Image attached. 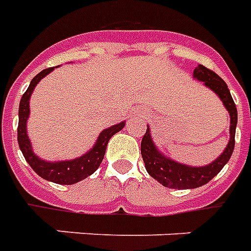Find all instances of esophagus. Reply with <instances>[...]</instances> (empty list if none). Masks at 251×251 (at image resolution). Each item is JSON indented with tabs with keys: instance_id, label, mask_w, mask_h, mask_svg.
I'll return each mask as SVG.
<instances>
[{
	"instance_id": "1",
	"label": "esophagus",
	"mask_w": 251,
	"mask_h": 251,
	"mask_svg": "<svg viewBox=\"0 0 251 251\" xmlns=\"http://www.w3.org/2000/svg\"><path fill=\"white\" fill-rule=\"evenodd\" d=\"M142 116H143V115H142Z\"/></svg>"
}]
</instances>
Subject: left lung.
Masks as SVG:
<instances>
[{
  "mask_svg": "<svg viewBox=\"0 0 251 251\" xmlns=\"http://www.w3.org/2000/svg\"><path fill=\"white\" fill-rule=\"evenodd\" d=\"M193 78L204 82V85L212 92L218 94L226 109L230 113V140L226 146L225 151L214 162L208 163L205 166H189L177 161H173L169 157H165L161 151L158 150L155 143L151 138L150 127H147L145 136L142 139L140 151L142 158L145 162L146 170L154 179H157L159 184H162L170 189H193L199 186L205 185L216 174L223 169L226 163L230 161L231 154L235 146V128L238 122V112H236L235 102L231 97V93L227 83L222 78L207 69L205 66L199 65L193 72Z\"/></svg>",
  "mask_w": 251,
  "mask_h": 251,
  "instance_id": "8db88e82",
  "label": "left lung"
}]
</instances>
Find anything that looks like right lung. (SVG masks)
I'll return each instance as SVG.
<instances>
[{
  "mask_svg": "<svg viewBox=\"0 0 251 251\" xmlns=\"http://www.w3.org/2000/svg\"><path fill=\"white\" fill-rule=\"evenodd\" d=\"M54 70V67L46 69L43 72H40L36 77L29 83V86L26 89V92L23 94L19 106V127H17V140L19 146L23 152V155L25 158V161L29 163L35 173H37L42 178L60 184V185H73L75 182H79L81 179H85L90 174H93L104 159L105 155L106 145L113 135L122 131L123 127L126 126V122L115 124L109 128L104 129L100 135L99 139L96 142V145L90 150L83 154L81 157L70 161H58V162H49L37 157L33 152L31 146V140L26 134V120L29 117V99L33 92V89L37 83L40 82L47 74Z\"/></svg>",
  "mask_w": 251,
  "mask_h": 251,
  "instance_id": "right-lung-1",
  "label": "right lung"
}]
</instances>
